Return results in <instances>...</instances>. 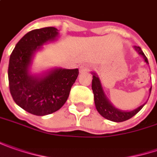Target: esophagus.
<instances>
[{
    "label": "esophagus",
    "mask_w": 157,
    "mask_h": 157,
    "mask_svg": "<svg viewBox=\"0 0 157 157\" xmlns=\"http://www.w3.org/2000/svg\"><path fill=\"white\" fill-rule=\"evenodd\" d=\"M89 70H90V66L88 64H83L80 66L79 71L80 72H86V71H88Z\"/></svg>",
    "instance_id": "1"
}]
</instances>
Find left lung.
Here are the masks:
<instances>
[{
    "label": "left lung",
    "mask_w": 157,
    "mask_h": 157,
    "mask_svg": "<svg viewBox=\"0 0 157 157\" xmlns=\"http://www.w3.org/2000/svg\"><path fill=\"white\" fill-rule=\"evenodd\" d=\"M133 48L135 49V51L137 52L140 56H141L146 63L148 64V61L147 58L146 57L143 51L141 50V48L140 47L134 46ZM93 74V80H92V89L94 93V104L95 108L97 109L99 113L101 114V116H102L104 118L110 120L113 122H123L125 120H128L131 117H132L134 115L136 114L143 108L144 104L140 105V107L136 108L135 109L126 111V110H121L117 108H116L115 106L110 102V101L108 99L106 96L102 85L101 82V79L99 78V76L95 72H91ZM151 88H149V93H151Z\"/></svg>",
    "instance_id": "left-lung-1"
}]
</instances>
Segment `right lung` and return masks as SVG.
Listing matches in <instances>:
<instances>
[{
    "label": "right lung",
    "instance_id": "obj_1",
    "mask_svg": "<svg viewBox=\"0 0 157 157\" xmlns=\"http://www.w3.org/2000/svg\"><path fill=\"white\" fill-rule=\"evenodd\" d=\"M58 32L55 27L29 32L17 43L10 57L8 77L12 98L23 109L36 116L60 109L78 76V69L53 68L41 74L31 72L36 52L56 40Z\"/></svg>",
    "mask_w": 157,
    "mask_h": 157
}]
</instances>
